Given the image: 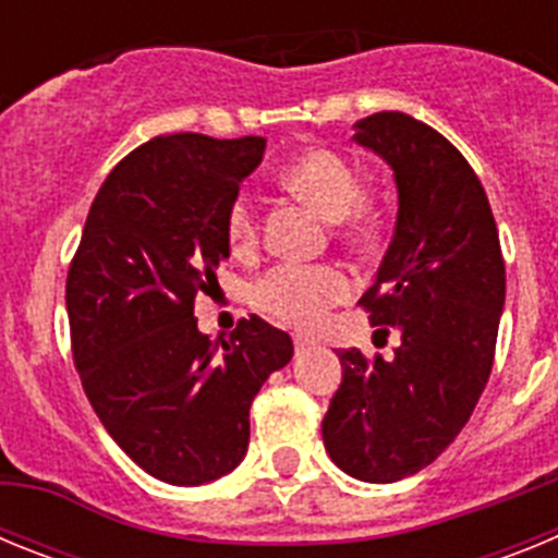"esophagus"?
I'll return each mask as SVG.
<instances>
[{
	"mask_svg": "<svg viewBox=\"0 0 558 558\" xmlns=\"http://www.w3.org/2000/svg\"><path fill=\"white\" fill-rule=\"evenodd\" d=\"M293 343H295V349H299V352H302V349L313 347L315 340H313V338H304V335H295V338H293Z\"/></svg>",
	"mask_w": 558,
	"mask_h": 558,
	"instance_id": "esophagus-1",
	"label": "esophagus"
}]
</instances>
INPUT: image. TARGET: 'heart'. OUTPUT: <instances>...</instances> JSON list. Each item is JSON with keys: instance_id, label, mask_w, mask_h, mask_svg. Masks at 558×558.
Wrapping results in <instances>:
<instances>
[{"instance_id": "1", "label": "heart", "mask_w": 558, "mask_h": 558, "mask_svg": "<svg viewBox=\"0 0 558 558\" xmlns=\"http://www.w3.org/2000/svg\"><path fill=\"white\" fill-rule=\"evenodd\" d=\"M284 190L313 206L322 218L335 220V231L343 243L363 245L377 234V209L366 201L360 175L343 156L324 147H310L288 161L279 172ZM226 236L240 254L259 243V215L254 201L236 195L226 211ZM352 293V279L332 265H279L256 284V307L290 327L313 329L324 322L332 304Z\"/></svg>"}]
</instances>
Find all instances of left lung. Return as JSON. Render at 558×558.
<instances>
[{
  "label": "left lung",
  "mask_w": 558,
  "mask_h": 558,
  "mask_svg": "<svg viewBox=\"0 0 558 558\" xmlns=\"http://www.w3.org/2000/svg\"><path fill=\"white\" fill-rule=\"evenodd\" d=\"M354 142L393 170L399 211L377 282L360 304L399 329L391 360L338 352L343 379L324 416V447L347 475H416L470 422L495 363L506 263L495 215L470 161L425 122L379 111Z\"/></svg>",
  "instance_id": "8db88e82"
}]
</instances>
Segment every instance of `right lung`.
Segmentation results:
<instances>
[{
	"instance_id": "1",
	"label": "right lung",
	"mask_w": 558,
	"mask_h": 558,
	"mask_svg": "<svg viewBox=\"0 0 558 558\" xmlns=\"http://www.w3.org/2000/svg\"><path fill=\"white\" fill-rule=\"evenodd\" d=\"M263 136H156L108 172L69 265L66 313L83 391L147 475L201 486L248 450V411L293 340L259 315L229 338L198 329L195 295L229 256L226 211Z\"/></svg>"
}]
</instances>
